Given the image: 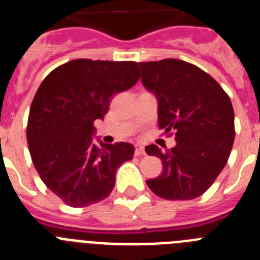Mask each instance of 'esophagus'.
<instances>
[{
    "mask_svg": "<svg viewBox=\"0 0 260 260\" xmlns=\"http://www.w3.org/2000/svg\"><path fill=\"white\" fill-rule=\"evenodd\" d=\"M135 156H143L146 155V152H144V148L143 146H141V144H137L135 146Z\"/></svg>",
    "mask_w": 260,
    "mask_h": 260,
    "instance_id": "34e87169",
    "label": "esophagus"
}]
</instances>
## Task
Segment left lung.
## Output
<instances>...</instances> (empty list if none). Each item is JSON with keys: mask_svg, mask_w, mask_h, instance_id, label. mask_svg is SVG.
<instances>
[{"mask_svg": "<svg viewBox=\"0 0 260 260\" xmlns=\"http://www.w3.org/2000/svg\"><path fill=\"white\" fill-rule=\"evenodd\" d=\"M142 84L157 100L158 127L176 132L171 150L146 147L162 173L147 186L171 201L198 198L224 169L234 142V112L219 83L198 66L167 58L139 62Z\"/></svg>", "mask_w": 260, "mask_h": 260, "instance_id": "left-lung-1", "label": "left lung"}]
</instances>
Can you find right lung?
<instances>
[{
  "instance_id": "add662e5",
  "label": "right lung",
  "mask_w": 260,
  "mask_h": 260,
  "mask_svg": "<svg viewBox=\"0 0 260 260\" xmlns=\"http://www.w3.org/2000/svg\"><path fill=\"white\" fill-rule=\"evenodd\" d=\"M137 62L74 59L58 66L31 104L27 142L48 189L70 207H87L112 192L117 169L132 160L126 142L95 143V119H104L116 93L139 79Z\"/></svg>"
}]
</instances>
